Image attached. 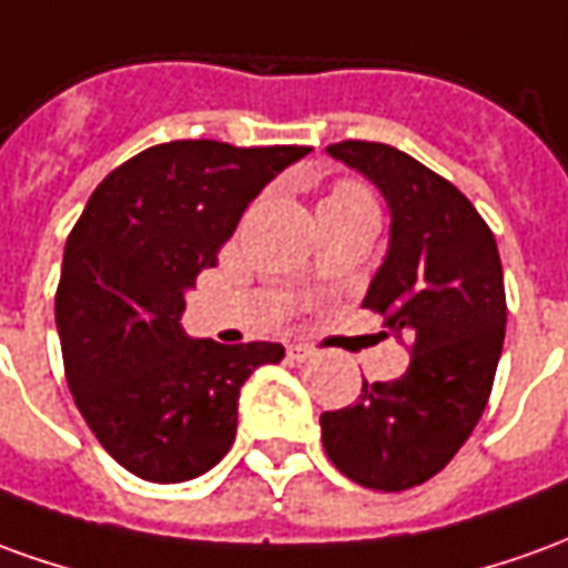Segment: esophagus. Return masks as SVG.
<instances>
[{
    "label": "esophagus",
    "mask_w": 568,
    "mask_h": 568,
    "mask_svg": "<svg viewBox=\"0 0 568 568\" xmlns=\"http://www.w3.org/2000/svg\"><path fill=\"white\" fill-rule=\"evenodd\" d=\"M313 356H316V351L307 347V344H288V359H295V363H307V359H313Z\"/></svg>",
    "instance_id": "obj_1"
}]
</instances>
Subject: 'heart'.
I'll return each instance as SVG.
<instances>
[{
  "label": "heart",
  "mask_w": 568,
  "mask_h": 568,
  "mask_svg": "<svg viewBox=\"0 0 568 568\" xmlns=\"http://www.w3.org/2000/svg\"><path fill=\"white\" fill-rule=\"evenodd\" d=\"M356 193H363V190L353 187V184H341V187H335V193H332V196H356ZM332 196H328V200H332Z\"/></svg>",
  "instance_id": "obj_1"
}]
</instances>
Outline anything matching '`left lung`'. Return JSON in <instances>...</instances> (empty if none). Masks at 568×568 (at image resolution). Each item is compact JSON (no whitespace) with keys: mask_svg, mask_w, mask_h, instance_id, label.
I'll use <instances>...</instances> for the list:
<instances>
[{"mask_svg":"<svg viewBox=\"0 0 568 568\" xmlns=\"http://www.w3.org/2000/svg\"><path fill=\"white\" fill-rule=\"evenodd\" d=\"M381 190L390 243L363 307L408 341L396 381H363L347 408L323 412L325 455L366 489L403 491L439 474L474 434L505 344V273L489 224L462 190L390 144L325 146Z\"/></svg>","mask_w":568,"mask_h":568,"instance_id":"left-lung-1","label":"left lung"}]
</instances>
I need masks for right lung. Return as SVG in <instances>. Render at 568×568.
Masks as SVG:
<instances>
[{
  "mask_svg": "<svg viewBox=\"0 0 568 568\" xmlns=\"http://www.w3.org/2000/svg\"><path fill=\"white\" fill-rule=\"evenodd\" d=\"M311 146L169 141L91 193L67 236L54 320L67 384L98 443L129 474L184 483L236 436L240 390L283 344H217L181 325L187 288L261 190Z\"/></svg>",
  "mask_w": 568,
  "mask_h": 568,
  "instance_id": "1",
  "label": "right lung"
}]
</instances>
